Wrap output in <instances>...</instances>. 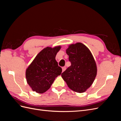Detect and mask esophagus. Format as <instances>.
<instances>
[{"instance_id": "esophagus-1", "label": "esophagus", "mask_w": 121, "mask_h": 121, "mask_svg": "<svg viewBox=\"0 0 121 121\" xmlns=\"http://www.w3.org/2000/svg\"><path fill=\"white\" fill-rule=\"evenodd\" d=\"M65 69H66V68H65V67H62V72H64L65 70Z\"/></svg>"}]
</instances>
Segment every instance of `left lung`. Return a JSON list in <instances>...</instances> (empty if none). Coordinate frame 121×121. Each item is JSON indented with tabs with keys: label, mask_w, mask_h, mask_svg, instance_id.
Wrapping results in <instances>:
<instances>
[{
	"label": "left lung",
	"mask_w": 121,
	"mask_h": 121,
	"mask_svg": "<svg viewBox=\"0 0 121 121\" xmlns=\"http://www.w3.org/2000/svg\"><path fill=\"white\" fill-rule=\"evenodd\" d=\"M71 65L61 76L68 86L78 93H83L93 83L97 67L90 50L83 43L72 44L66 50Z\"/></svg>",
	"instance_id": "obj_1"
}]
</instances>
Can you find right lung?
I'll list each match as a JSON object with an SVG mask.
<instances>
[{
    "label": "right lung",
    "instance_id": "add662e5",
    "mask_svg": "<svg viewBox=\"0 0 121 121\" xmlns=\"http://www.w3.org/2000/svg\"><path fill=\"white\" fill-rule=\"evenodd\" d=\"M60 46L47 47L40 52L26 71L27 83L33 91L43 93L48 90L58 76L61 68L56 60Z\"/></svg>",
    "mask_w": 121,
    "mask_h": 121
}]
</instances>
